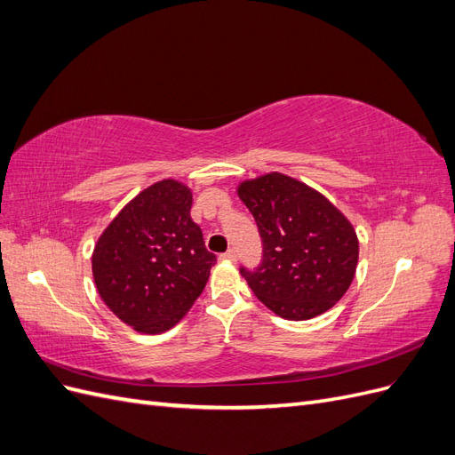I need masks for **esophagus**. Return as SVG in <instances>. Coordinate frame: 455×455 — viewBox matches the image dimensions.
Wrapping results in <instances>:
<instances>
[{"mask_svg":"<svg viewBox=\"0 0 455 455\" xmlns=\"http://www.w3.org/2000/svg\"><path fill=\"white\" fill-rule=\"evenodd\" d=\"M222 259H228V261H237V252H235V251H228L226 254H222Z\"/></svg>","mask_w":455,"mask_h":455,"instance_id":"obj_1","label":"esophagus"}]
</instances>
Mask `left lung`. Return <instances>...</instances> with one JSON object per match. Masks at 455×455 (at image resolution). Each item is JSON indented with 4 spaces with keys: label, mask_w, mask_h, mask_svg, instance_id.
<instances>
[{
    "label": "left lung",
    "mask_w": 455,
    "mask_h": 455,
    "mask_svg": "<svg viewBox=\"0 0 455 455\" xmlns=\"http://www.w3.org/2000/svg\"><path fill=\"white\" fill-rule=\"evenodd\" d=\"M237 196L264 243L261 266L241 269L254 296L286 321H309L334 307L359 261L347 216L321 191L283 172L243 180Z\"/></svg>",
    "instance_id": "obj_1"
}]
</instances>
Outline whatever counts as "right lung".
I'll return each mask as SVG.
<instances>
[{"label": "right lung", "instance_id": "obj_1", "mask_svg": "<svg viewBox=\"0 0 455 455\" xmlns=\"http://www.w3.org/2000/svg\"><path fill=\"white\" fill-rule=\"evenodd\" d=\"M191 201L186 184L164 178L123 206L94 244L96 291L136 332L161 334L180 323L216 264L189 216Z\"/></svg>", "mask_w": 455, "mask_h": 455}]
</instances>
